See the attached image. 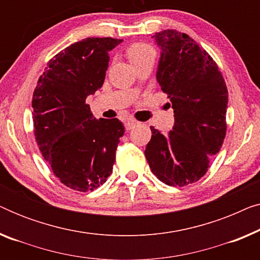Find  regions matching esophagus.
Returning a JSON list of instances; mask_svg holds the SVG:
<instances>
[{"mask_svg":"<svg viewBox=\"0 0 260 260\" xmlns=\"http://www.w3.org/2000/svg\"><path fill=\"white\" fill-rule=\"evenodd\" d=\"M136 122H135V120H133V119H129L127 120V122H125V129L126 130H131V129H134L135 126H136Z\"/></svg>","mask_w":260,"mask_h":260,"instance_id":"esophagus-1","label":"esophagus"}]
</instances>
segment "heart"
Wrapping results in <instances>:
<instances>
[{"mask_svg":"<svg viewBox=\"0 0 260 260\" xmlns=\"http://www.w3.org/2000/svg\"><path fill=\"white\" fill-rule=\"evenodd\" d=\"M127 58L133 65L144 62V61H155L156 51L151 45L144 44V42H137L131 45L126 51Z\"/></svg>","mask_w":260,"mask_h":260,"instance_id":"b5f03b06","label":"heart"}]
</instances>
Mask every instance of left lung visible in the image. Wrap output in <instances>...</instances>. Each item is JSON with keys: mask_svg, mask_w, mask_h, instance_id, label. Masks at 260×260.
Returning <instances> with one entry per match:
<instances>
[{"mask_svg": "<svg viewBox=\"0 0 260 260\" xmlns=\"http://www.w3.org/2000/svg\"><path fill=\"white\" fill-rule=\"evenodd\" d=\"M152 38L162 48L157 81L172 103L175 125L166 135L151 126L144 155L163 183L188 186L207 173L225 140L229 91L216 62L187 34L167 29Z\"/></svg>", "mask_w": 260, "mask_h": 260, "instance_id": "1", "label": "left lung"}]
</instances>
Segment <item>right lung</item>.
<instances>
[{"mask_svg":"<svg viewBox=\"0 0 260 260\" xmlns=\"http://www.w3.org/2000/svg\"><path fill=\"white\" fill-rule=\"evenodd\" d=\"M123 40L87 38L53 56L33 93L35 141L55 177L78 191L98 188L112 173L124 126L93 118L86 98L104 84L109 52Z\"/></svg>","mask_w":260,"mask_h":260,"instance_id":"obj_1","label":"right lung"}]
</instances>
